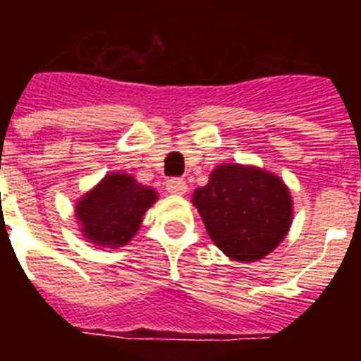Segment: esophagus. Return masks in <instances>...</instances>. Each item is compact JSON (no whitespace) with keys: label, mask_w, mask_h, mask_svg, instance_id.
<instances>
[{"label":"esophagus","mask_w":361,"mask_h":361,"mask_svg":"<svg viewBox=\"0 0 361 361\" xmlns=\"http://www.w3.org/2000/svg\"><path fill=\"white\" fill-rule=\"evenodd\" d=\"M166 190H168V193H171V195H184L188 191V184L184 183L183 178H171V180H168V184H166Z\"/></svg>","instance_id":"34e87169"}]
</instances>
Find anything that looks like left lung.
I'll use <instances>...</instances> for the list:
<instances>
[{"label": "left lung", "instance_id": "1", "mask_svg": "<svg viewBox=\"0 0 361 361\" xmlns=\"http://www.w3.org/2000/svg\"><path fill=\"white\" fill-rule=\"evenodd\" d=\"M209 238L226 257L257 262L276 250L293 222L291 191L279 175L251 164L224 162L193 191Z\"/></svg>", "mask_w": 361, "mask_h": 361}]
</instances>
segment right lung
<instances>
[{"mask_svg":"<svg viewBox=\"0 0 361 361\" xmlns=\"http://www.w3.org/2000/svg\"><path fill=\"white\" fill-rule=\"evenodd\" d=\"M157 200V191L130 173H108L75 202V222L94 247L117 250L135 237L142 216Z\"/></svg>","mask_w":361,"mask_h":361,"instance_id":"1","label":"right lung"}]
</instances>
